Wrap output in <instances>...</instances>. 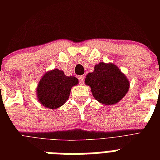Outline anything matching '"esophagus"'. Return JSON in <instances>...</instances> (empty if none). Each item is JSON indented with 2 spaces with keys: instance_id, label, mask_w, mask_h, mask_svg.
I'll use <instances>...</instances> for the list:
<instances>
[{
  "instance_id": "1",
  "label": "esophagus",
  "mask_w": 160,
  "mask_h": 160,
  "mask_svg": "<svg viewBox=\"0 0 160 160\" xmlns=\"http://www.w3.org/2000/svg\"><path fill=\"white\" fill-rule=\"evenodd\" d=\"M84 78H85V77H84V76H83V75L78 76L79 82L81 83V84H83V83H84Z\"/></svg>"
}]
</instances>
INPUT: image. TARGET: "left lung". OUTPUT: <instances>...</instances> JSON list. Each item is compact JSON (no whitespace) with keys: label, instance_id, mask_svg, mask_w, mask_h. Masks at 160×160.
<instances>
[{"label":"left lung","instance_id":"8db88e82","mask_svg":"<svg viewBox=\"0 0 160 160\" xmlns=\"http://www.w3.org/2000/svg\"><path fill=\"white\" fill-rule=\"evenodd\" d=\"M85 83L91 89L93 97L107 106L118 103L130 88L128 78L116 65L111 62L96 64L94 71L87 73Z\"/></svg>","mask_w":160,"mask_h":160}]
</instances>
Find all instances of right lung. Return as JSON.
<instances>
[{
	"label": "right lung",
	"instance_id": "1",
	"mask_svg": "<svg viewBox=\"0 0 160 160\" xmlns=\"http://www.w3.org/2000/svg\"><path fill=\"white\" fill-rule=\"evenodd\" d=\"M78 84L74 76H66L62 70L46 72L40 79L36 89L38 102L49 109H58L70 97V90Z\"/></svg>",
	"mask_w": 160,
	"mask_h": 160
}]
</instances>
